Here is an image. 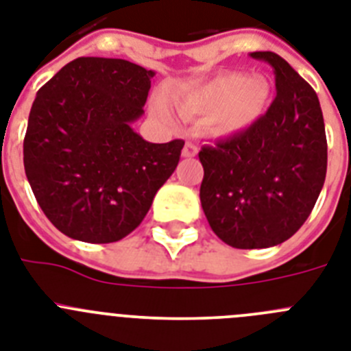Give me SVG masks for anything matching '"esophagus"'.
Here are the masks:
<instances>
[{"instance_id": "34e87169", "label": "esophagus", "mask_w": 351, "mask_h": 351, "mask_svg": "<svg viewBox=\"0 0 351 351\" xmlns=\"http://www.w3.org/2000/svg\"><path fill=\"white\" fill-rule=\"evenodd\" d=\"M197 152L199 151H197L195 143L186 142L184 143V147H182V158H195Z\"/></svg>"}]
</instances>
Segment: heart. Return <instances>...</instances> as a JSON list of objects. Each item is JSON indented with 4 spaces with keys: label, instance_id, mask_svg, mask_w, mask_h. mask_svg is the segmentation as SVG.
<instances>
[{
    "label": "heart",
    "instance_id": "b5f03b06",
    "mask_svg": "<svg viewBox=\"0 0 351 351\" xmlns=\"http://www.w3.org/2000/svg\"><path fill=\"white\" fill-rule=\"evenodd\" d=\"M271 99L266 77L241 73H221L200 85L173 95L179 113L186 117H209V130L218 136H234L252 130L265 117ZM152 113L163 122H172L169 108L152 103Z\"/></svg>",
    "mask_w": 351,
    "mask_h": 351
}]
</instances>
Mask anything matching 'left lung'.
Wrapping results in <instances>:
<instances>
[{
    "label": "left lung",
    "instance_id": "1",
    "mask_svg": "<svg viewBox=\"0 0 351 351\" xmlns=\"http://www.w3.org/2000/svg\"><path fill=\"white\" fill-rule=\"evenodd\" d=\"M250 56L271 65L277 95L252 130L202 147L200 204L223 243L268 248L291 238L313 211L326 176V136L309 83L271 51Z\"/></svg>",
    "mask_w": 351,
    "mask_h": 351
}]
</instances>
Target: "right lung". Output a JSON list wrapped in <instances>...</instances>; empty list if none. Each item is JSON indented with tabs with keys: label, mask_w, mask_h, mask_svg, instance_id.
Instances as JSON below:
<instances>
[{
	"label": "right lung",
	"mask_w": 351,
	"mask_h": 351,
	"mask_svg": "<svg viewBox=\"0 0 351 351\" xmlns=\"http://www.w3.org/2000/svg\"><path fill=\"white\" fill-rule=\"evenodd\" d=\"M154 74L128 60L83 56L37 92L25 172L44 215L69 238H125L178 167L182 140L151 143L133 130Z\"/></svg>",
	"instance_id": "obj_1"
}]
</instances>
